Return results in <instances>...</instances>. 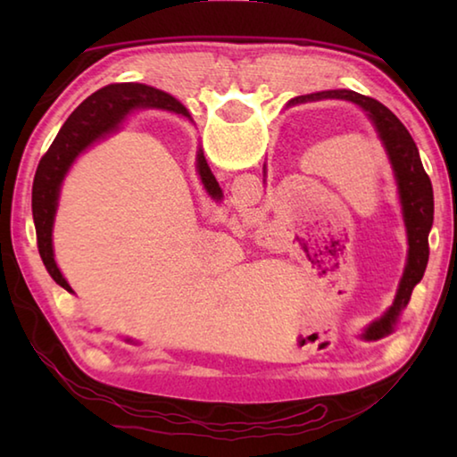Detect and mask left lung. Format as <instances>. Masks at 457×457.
<instances>
[{"instance_id":"left-lung-1","label":"left lung","mask_w":457,"mask_h":457,"mask_svg":"<svg viewBox=\"0 0 457 457\" xmlns=\"http://www.w3.org/2000/svg\"><path fill=\"white\" fill-rule=\"evenodd\" d=\"M324 98H338V100H351V103L359 104L362 111L367 112V117L373 120L378 137H381L383 146L386 151V157L391 161L393 173H395L397 189H399V201L401 210H403V220L407 228V264L403 278H401L399 288L395 294V300L389 311H386L381 319L375 320L365 330V338L377 340L386 335H391L393 328L399 320L401 312L405 311V306L411 298V292L417 284L421 282L425 266L429 260V231L433 226V187L428 173H425L420 149H417L415 141L409 135V130L403 127L395 114L389 108L378 103L375 98L362 96L359 92L353 90H322L314 92V95L296 96L292 98L288 104L296 103H308V100H324ZM175 104L179 106V100H175ZM177 114H183L191 120V114L187 108L181 104L177 108Z\"/></svg>"}]
</instances>
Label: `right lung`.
I'll return each instance as SVG.
<instances>
[{
    "label": "right lung",
    "mask_w": 457,
    "mask_h": 457,
    "mask_svg": "<svg viewBox=\"0 0 457 457\" xmlns=\"http://www.w3.org/2000/svg\"><path fill=\"white\" fill-rule=\"evenodd\" d=\"M137 106H161L173 112H177V108H181V104H175V98L171 95L146 87V84L122 82L100 88L68 117L50 145L48 153L44 154L40 165L36 169L32 187V215L37 236V252H40L44 266L54 278V282L68 292H72V288L58 270L52 247V228L54 218H56L60 185L76 157L82 151H87L92 143L114 133L120 122L125 120L129 111H133ZM197 171L205 191L215 201H220L223 197L221 187L215 181L204 153H197Z\"/></svg>",
    "instance_id": "obj_1"
}]
</instances>
